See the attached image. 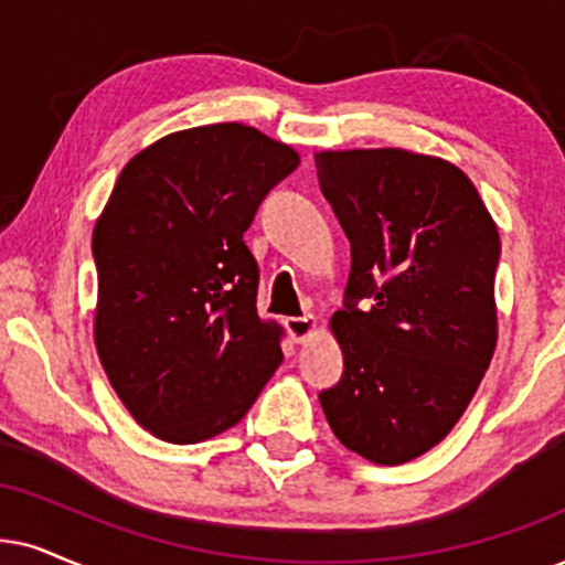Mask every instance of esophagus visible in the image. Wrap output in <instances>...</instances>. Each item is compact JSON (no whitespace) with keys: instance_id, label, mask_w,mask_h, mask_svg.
I'll use <instances>...</instances> for the list:
<instances>
[{"instance_id":"1","label":"esophagus","mask_w":565,"mask_h":565,"mask_svg":"<svg viewBox=\"0 0 565 565\" xmlns=\"http://www.w3.org/2000/svg\"><path fill=\"white\" fill-rule=\"evenodd\" d=\"M287 333L295 344H305L312 333H316V318L312 316H302V318H287Z\"/></svg>"}]
</instances>
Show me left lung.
I'll list each match as a JSON object with an SVG mask.
<instances>
[{"label": "left lung", "instance_id": "1", "mask_svg": "<svg viewBox=\"0 0 565 565\" xmlns=\"http://www.w3.org/2000/svg\"><path fill=\"white\" fill-rule=\"evenodd\" d=\"M316 167L352 245L347 310L331 318L344 375L320 406L349 451L396 467L454 430L490 365L501 237L472 180L438 156L354 148Z\"/></svg>", "mask_w": 565, "mask_h": 565}]
</instances>
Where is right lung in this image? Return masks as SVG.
Here are the masks:
<instances>
[{"label": "right lung", "mask_w": 565, "mask_h": 565, "mask_svg": "<svg viewBox=\"0 0 565 565\" xmlns=\"http://www.w3.org/2000/svg\"><path fill=\"white\" fill-rule=\"evenodd\" d=\"M299 153L255 127L171 132L125 163L93 230V341L135 423L167 443L230 430L281 365L245 232Z\"/></svg>", "instance_id": "obj_1"}]
</instances>
